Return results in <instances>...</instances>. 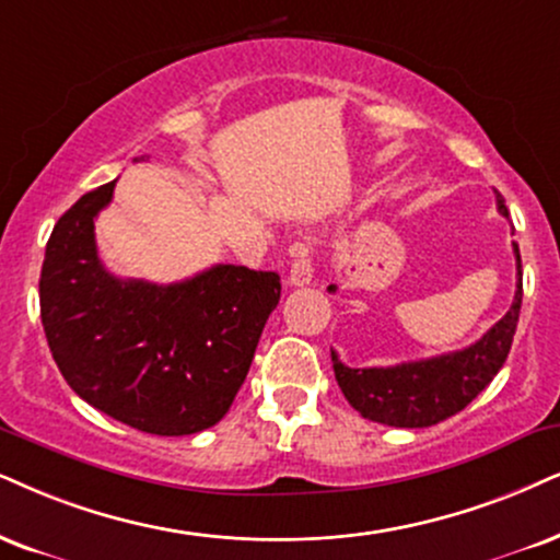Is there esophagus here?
I'll return each mask as SVG.
<instances>
[{
    "instance_id": "34e87169",
    "label": "esophagus",
    "mask_w": 560,
    "mask_h": 560,
    "mask_svg": "<svg viewBox=\"0 0 560 560\" xmlns=\"http://www.w3.org/2000/svg\"><path fill=\"white\" fill-rule=\"evenodd\" d=\"M310 281H313V260H310L307 250L300 247L294 256V264H292V271H289V284L292 287H307Z\"/></svg>"
}]
</instances>
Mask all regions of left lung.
<instances>
[{
  "instance_id": "8db88e82",
  "label": "left lung",
  "mask_w": 560,
  "mask_h": 560,
  "mask_svg": "<svg viewBox=\"0 0 560 560\" xmlns=\"http://www.w3.org/2000/svg\"><path fill=\"white\" fill-rule=\"evenodd\" d=\"M497 203L501 214L509 217L504 198L497 196ZM514 256L520 279H516L512 307L468 349L398 366H372V370H351L338 359L336 351H330L332 372L346 400L364 419L400 429L434 427L459 413L497 377L512 349L522 307V258L516 243ZM328 292H336V287H328Z\"/></svg>"
}]
</instances>
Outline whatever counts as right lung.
Masks as SVG:
<instances>
[{
  "mask_svg": "<svg viewBox=\"0 0 560 560\" xmlns=\"http://www.w3.org/2000/svg\"><path fill=\"white\" fill-rule=\"evenodd\" d=\"M116 180L63 211L40 268V323L69 387L126 427L196 434L224 419L279 304L273 271L219 264L178 284L118 279L97 258L95 217Z\"/></svg>",
  "mask_w": 560,
  "mask_h": 560,
  "instance_id": "add662e5",
  "label": "right lung"
}]
</instances>
